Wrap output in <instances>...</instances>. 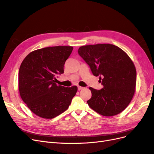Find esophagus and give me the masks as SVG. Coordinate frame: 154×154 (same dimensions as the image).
I'll use <instances>...</instances> for the list:
<instances>
[{
  "label": "esophagus",
  "instance_id": "1",
  "mask_svg": "<svg viewBox=\"0 0 154 154\" xmlns=\"http://www.w3.org/2000/svg\"><path fill=\"white\" fill-rule=\"evenodd\" d=\"M83 87H80V86H78V91H80V90L83 89Z\"/></svg>",
  "mask_w": 154,
  "mask_h": 154
}]
</instances>
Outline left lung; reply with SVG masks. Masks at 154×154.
<instances>
[{"mask_svg": "<svg viewBox=\"0 0 154 154\" xmlns=\"http://www.w3.org/2000/svg\"><path fill=\"white\" fill-rule=\"evenodd\" d=\"M79 55L89 66L93 75L100 76L103 88L92 87L87 101L91 108L105 116H112L124 110L131 101L136 84V70L124 51L112 44L82 46Z\"/></svg>", "mask_w": 154, "mask_h": 154, "instance_id": "obj_1", "label": "left lung"}]
</instances>
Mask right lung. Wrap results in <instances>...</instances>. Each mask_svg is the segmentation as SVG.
<instances>
[{"mask_svg":"<svg viewBox=\"0 0 154 154\" xmlns=\"http://www.w3.org/2000/svg\"><path fill=\"white\" fill-rule=\"evenodd\" d=\"M71 46L45 48L30 53L18 72V88L23 101L40 118L52 119L66 111L76 95V86L66 87L55 83L63 74L71 54Z\"/></svg>","mask_w":154,"mask_h":154,"instance_id":"obj_1","label":"right lung"}]
</instances>
